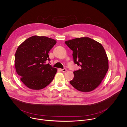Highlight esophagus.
<instances>
[{"label": "esophagus", "mask_w": 127, "mask_h": 127, "mask_svg": "<svg viewBox=\"0 0 127 127\" xmlns=\"http://www.w3.org/2000/svg\"><path fill=\"white\" fill-rule=\"evenodd\" d=\"M60 70L62 71V72H64L66 71V69L65 68H64V69H60Z\"/></svg>", "instance_id": "34e87169"}]
</instances>
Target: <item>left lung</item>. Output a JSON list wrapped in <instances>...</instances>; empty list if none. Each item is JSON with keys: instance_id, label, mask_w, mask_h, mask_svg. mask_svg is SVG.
<instances>
[{"instance_id": "8db88e82", "label": "left lung", "mask_w": 127, "mask_h": 127, "mask_svg": "<svg viewBox=\"0 0 127 127\" xmlns=\"http://www.w3.org/2000/svg\"><path fill=\"white\" fill-rule=\"evenodd\" d=\"M73 51L75 64L81 69L74 71L70 84L78 91L90 92L102 82L109 69L108 59L102 44L88 37L65 41Z\"/></svg>"}]
</instances>
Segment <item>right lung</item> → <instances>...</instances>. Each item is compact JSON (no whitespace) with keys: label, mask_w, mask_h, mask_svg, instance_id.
Here are the masks:
<instances>
[{"label":"right lung","mask_w":127,"mask_h":127,"mask_svg":"<svg viewBox=\"0 0 127 127\" xmlns=\"http://www.w3.org/2000/svg\"><path fill=\"white\" fill-rule=\"evenodd\" d=\"M56 42L46 36H34L18 46L15 58L16 70L20 80L28 88L42 89L53 80L57 69L45 63L50 61L48 53Z\"/></svg>","instance_id":"1"}]
</instances>
